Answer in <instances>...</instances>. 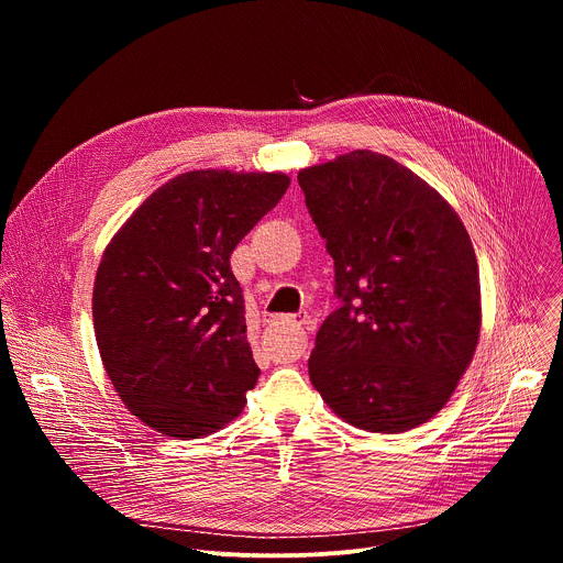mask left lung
Listing matches in <instances>:
<instances>
[{"mask_svg": "<svg viewBox=\"0 0 563 563\" xmlns=\"http://www.w3.org/2000/svg\"><path fill=\"white\" fill-rule=\"evenodd\" d=\"M307 211L334 258L341 307L316 334L309 378L347 423L396 434L430 421L478 341L470 235L419 176L374 151L302 169Z\"/></svg>", "mask_w": 563, "mask_h": 563, "instance_id": "obj_1", "label": "left lung"}]
</instances>
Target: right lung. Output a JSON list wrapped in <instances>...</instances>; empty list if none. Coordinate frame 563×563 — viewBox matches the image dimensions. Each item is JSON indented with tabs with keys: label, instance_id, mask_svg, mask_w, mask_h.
<instances>
[{
	"label": "right lung",
	"instance_id": "add662e5",
	"mask_svg": "<svg viewBox=\"0 0 563 563\" xmlns=\"http://www.w3.org/2000/svg\"><path fill=\"white\" fill-rule=\"evenodd\" d=\"M285 174L189 172L153 191L98 267L93 328L124 406L176 439L220 430L258 380L229 258L285 196Z\"/></svg>",
	"mask_w": 563,
	"mask_h": 563
}]
</instances>
